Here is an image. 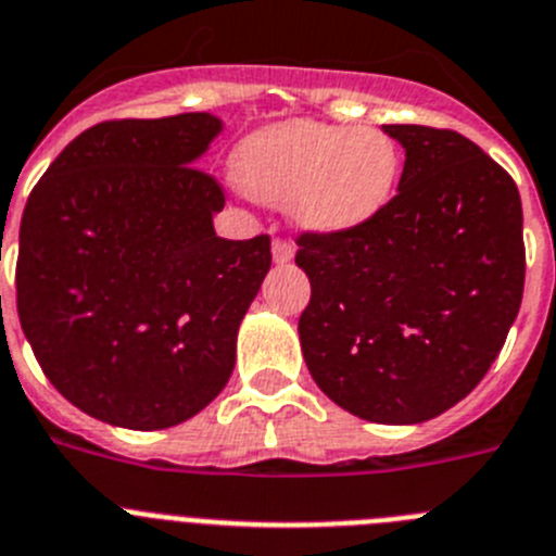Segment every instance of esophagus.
I'll return each instance as SVG.
<instances>
[{"mask_svg": "<svg viewBox=\"0 0 556 556\" xmlns=\"http://www.w3.org/2000/svg\"><path fill=\"white\" fill-rule=\"evenodd\" d=\"M294 256V248L292 242H287V239H275L273 242V262L275 264H289Z\"/></svg>", "mask_w": 556, "mask_h": 556, "instance_id": "1", "label": "esophagus"}]
</instances>
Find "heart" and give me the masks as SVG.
<instances>
[{"mask_svg": "<svg viewBox=\"0 0 556 556\" xmlns=\"http://www.w3.org/2000/svg\"><path fill=\"white\" fill-rule=\"evenodd\" d=\"M402 156L378 129L287 121L253 131L233 154L244 192L287 203L303 231L341 237L369 226L394 198Z\"/></svg>", "mask_w": 556, "mask_h": 556, "instance_id": "obj_1", "label": "heart"}]
</instances>
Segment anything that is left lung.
Instances as JSON below:
<instances>
[{
  "label": "left lung",
  "mask_w": 556,
  "mask_h": 556,
  "mask_svg": "<svg viewBox=\"0 0 556 556\" xmlns=\"http://www.w3.org/2000/svg\"><path fill=\"white\" fill-rule=\"evenodd\" d=\"M405 149L383 215L341 237L300 233L312 281L300 314L303 358L319 389L378 425L435 419L477 389L523 294V212L516 181L452 129L383 126Z\"/></svg>",
  "instance_id": "8db88e82"
}]
</instances>
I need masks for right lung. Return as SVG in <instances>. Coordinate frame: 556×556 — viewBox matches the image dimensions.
<instances>
[{"mask_svg":"<svg viewBox=\"0 0 556 556\" xmlns=\"http://www.w3.org/2000/svg\"><path fill=\"white\" fill-rule=\"evenodd\" d=\"M208 112L90 126L24 206L15 305L54 389L93 419L165 430L226 389L269 237L223 239L220 185L195 167Z\"/></svg>","mask_w":556,"mask_h":556,"instance_id":"add662e5","label":"right lung"}]
</instances>
